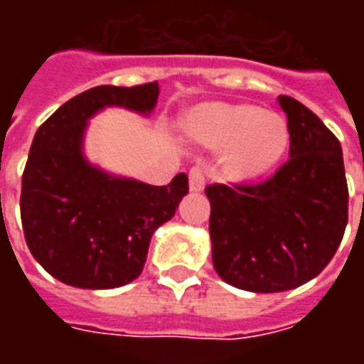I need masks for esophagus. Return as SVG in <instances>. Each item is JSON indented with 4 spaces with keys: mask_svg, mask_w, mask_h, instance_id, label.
<instances>
[{
    "mask_svg": "<svg viewBox=\"0 0 364 364\" xmlns=\"http://www.w3.org/2000/svg\"><path fill=\"white\" fill-rule=\"evenodd\" d=\"M206 181L205 166H193L189 171V187L191 191H203Z\"/></svg>",
    "mask_w": 364,
    "mask_h": 364,
    "instance_id": "34e87169",
    "label": "esophagus"
}]
</instances>
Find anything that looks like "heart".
I'll use <instances>...</instances> for the list:
<instances>
[{
	"instance_id": "b5f03b06",
	"label": "heart",
	"mask_w": 364,
	"mask_h": 364,
	"mask_svg": "<svg viewBox=\"0 0 364 364\" xmlns=\"http://www.w3.org/2000/svg\"><path fill=\"white\" fill-rule=\"evenodd\" d=\"M187 134L213 150L228 148L232 177H252L279 164L289 148V124L281 114L252 105H203L185 122Z\"/></svg>"
}]
</instances>
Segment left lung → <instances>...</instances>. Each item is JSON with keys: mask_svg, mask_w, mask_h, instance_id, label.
Segmentation results:
<instances>
[{"mask_svg": "<svg viewBox=\"0 0 364 364\" xmlns=\"http://www.w3.org/2000/svg\"><path fill=\"white\" fill-rule=\"evenodd\" d=\"M289 161L261 183H213V263L222 281L252 292L296 289L320 274L343 240L349 208L343 154L308 107L279 97Z\"/></svg>", "mask_w": 364, "mask_h": 364, "instance_id": "obj_1", "label": "left lung"}]
</instances>
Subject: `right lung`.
<instances>
[{"instance_id":"right-lung-1","label":"right lung","mask_w":364,"mask_h":364,"mask_svg":"<svg viewBox=\"0 0 364 364\" xmlns=\"http://www.w3.org/2000/svg\"><path fill=\"white\" fill-rule=\"evenodd\" d=\"M158 93V82L97 85L62 105L36 130L21 183V222L33 257L54 279L99 290L134 281L154 230L189 193L185 173L156 187L111 177L82 154L91 114L109 105L150 112Z\"/></svg>"}]
</instances>
